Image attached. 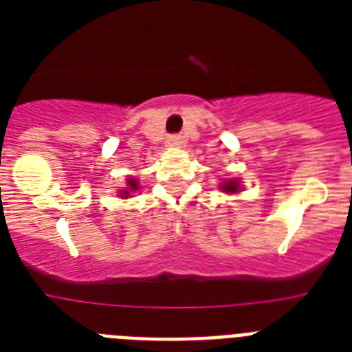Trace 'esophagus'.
<instances>
[{"label":"esophagus","mask_w":352,"mask_h":352,"mask_svg":"<svg viewBox=\"0 0 352 352\" xmlns=\"http://www.w3.org/2000/svg\"><path fill=\"white\" fill-rule=\"evenodd\" d=\"M168 144H170V146H181L182 137L181 135H170V137H168Z\"/></svg>","instance_id":"esophagus-1"}]
</instances>
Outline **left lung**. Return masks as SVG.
<instances>
[{
	"label": "left lung",
	"mask_w": 352,
	"mask_h": 352,
	"mask_svg": "<svg viewBox=\"0 0 352 352\" xmlns=\"http://www.w3.org/2000/svg\"><path fill=\"white\" fill-rule=\"evenodd\" d=\"M237 188H239V184H237L235 181H228L223 184V190H225V192H230V193L237 192Z\"/></svg>",
	"instance_id": "left-lung-1"
}]
</instances>
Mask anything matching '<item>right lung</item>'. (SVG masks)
Instances as JSON below:
<instances>
[{"label": "right lung", "mask_w": 352, "mask_h": 352, "mask_svg": "<svg viewBox=\"0 0 352 352\" xmlns=\"http://www.w3.org/2000/svg\"><path fill=\"white\" fill-rule=\"evenodd\" d=\"M129 190H137V182L129 181ZM127 193H129V192H126V195H127Z\"/></svg>", "instance_id": "add662e5"}]
</instances>
